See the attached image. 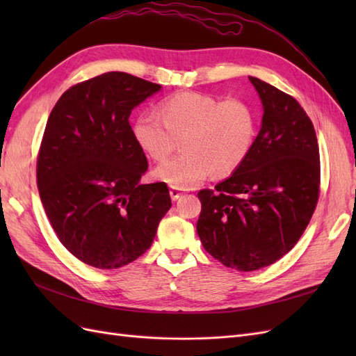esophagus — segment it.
Listing matches in <instances>:
<instances>
[{"instance_id": "1", "label": "esophagus", "mask_w": 356, "mask_h": 356, "mask_svg": "<svg viewBox=\"0 0 356 356\" xmlns=\"http://www.w3.org/2000/svg\"><path fill=\"white\" fill-rule=\"evenodd\" d=\"M169 195H170L172 200H177V199L181 197V191H179V188H177V187H170V188H169Z\"/></svg>"}]
</instances>
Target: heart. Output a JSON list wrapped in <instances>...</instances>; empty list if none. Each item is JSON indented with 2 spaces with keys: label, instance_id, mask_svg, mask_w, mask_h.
Here are the masks:
<instances>
[{
  "label": "heart",
  "instance_id": "b5f03b06",
  "mask_svg": "<svg viewBox=\"0 0 356 356\" xmlns=\"http://www.w3.org/2000/svg\"><path fill=\"white\" fill-rule=\"evenodd\" d=\"M160 117L143 114L136 118L134 135L148 157L168 159L182 139L184 153L156 169V177L170 187L191 188L207 179L230 175L250 154L257 120L251 105L212 95L181 92L159 105Z\"/></svg>",
  "mask_w": 356,
  "mask_h": 356
}]
</instances>
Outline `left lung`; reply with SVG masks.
Masks as SVG:
<instances>
[{"label": "left lung", "mask_w": 356, "mask_h": 356, "mask_svg": "<svg viewBox=\"0 0 356 356\" xmlns=\"http://www.w3.org/2000/svg\"><path fill=\"white\" fill-rule=\"evenodd\" d=\"M263 123L234 174L197 193V234L224 266L251 272L293 250L319 199L321 161L314 123L293 96L250 77Z\"/></svg>", "instance_id": "obj_1"}]
</instances>
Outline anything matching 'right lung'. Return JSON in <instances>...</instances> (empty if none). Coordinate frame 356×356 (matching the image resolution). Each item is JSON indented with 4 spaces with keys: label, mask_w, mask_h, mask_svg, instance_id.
<instances>
[{
    "label": "right lung",
    "mask_w": 356,
    "mask_h": 356,
    "mask_svg": "<svg viewBox=\"0 0 356 356\" xmlns=\"http://www.w3.org/2000/svg\"><path fill=\"white\" fill-rule=\"evenodd\" d=\"M161 86L105 72L63 93L49 115L37 186L58 239L84 264L123 267L153 243L172 207L166 182L139 184L148 168L129 123Z\"/></svg>",
    "instance_id": "right-lung-1"
}]
</instances>
